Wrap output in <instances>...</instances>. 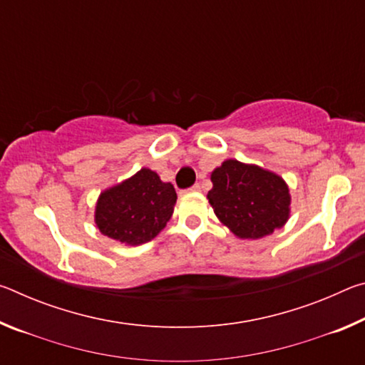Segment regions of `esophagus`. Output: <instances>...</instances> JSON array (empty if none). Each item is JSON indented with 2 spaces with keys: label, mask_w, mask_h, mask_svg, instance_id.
Instances as JSON below:
<instances>
[{
  "label": "esophagus",
  "mask_w": 365,
  "mask_h": 365,
  "mask_svg": "<svg viewBox=\"0 0 365 365\" xmlns=\"http://www.w3.org/2000/svg\"><path fill=\"white\" fill-rule=\"evenodd\" d=\"M200 190H201V185H200V183H195L193 187L190 188V191H200Z\"/></svg>",
  "instance_id": "esophagus-1"
}]
</instances>
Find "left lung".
<instances>
[{
  "label": "left lung",
  "mask_w": 365,
  "mask_h": 365,
  "mask_svg": "<svg viewBox=\"0 0 365 365\" xmlns=\"http://www.w3.org/2000/svg\"><path fill=\"white\" fill-rule=\"evenodd\" d=\"M207 200L214 212L240 238L257 240L285 225L289 193L279 175L228 159L211 175Z\"/></svg>",
  "instance_id": "left-lung-1"
}]
</instances>
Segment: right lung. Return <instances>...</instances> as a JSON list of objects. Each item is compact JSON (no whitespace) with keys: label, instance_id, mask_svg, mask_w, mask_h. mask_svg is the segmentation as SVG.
<instances>
[{"label":"right lung","instance_id":"add662e5","mask_svg":"<svg viewBox=\"0 0 365 365\" xmlns=\"http://www.w3.org/2000/svg\"><path fill=\"white\" fill-rule=\"evenodd\" d=\"M174 185L141 169L132 178L101 193L95 220L100 232L125 245H143L163 230L174 212Z\"/></svg>","mask_w":365,"mask_h":365}]
</instances>
